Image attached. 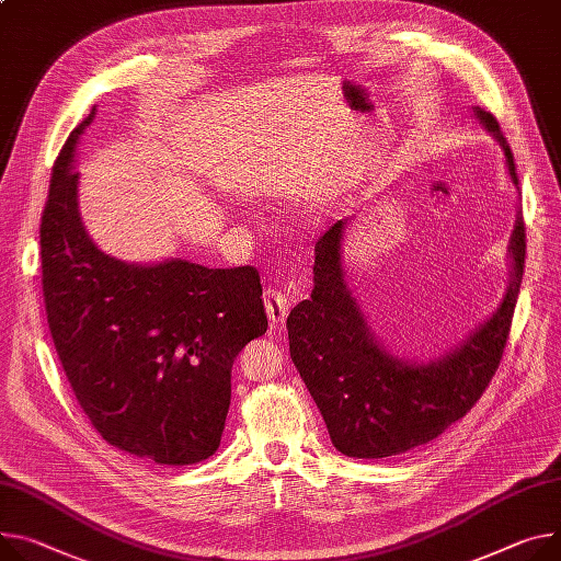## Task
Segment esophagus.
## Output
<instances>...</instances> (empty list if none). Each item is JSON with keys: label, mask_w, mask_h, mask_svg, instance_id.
Instances as JSON below:
<instances>
[{"label": "esophagus", "mask_w": 561, "mask_h": 561, "mask_svg": "<svg viewBox=\"0 0 561 561\" xmlns=\"http://www.w3.org/2000/svg\"><path fill=\"white\" fill-rule=\"evenodd\" d=\"M289 308H291V300L285 291L274 289V287L265 289V310H267L272 325H283L289 314Z\"/></svg>", "instance_id": "esophagus-1"}]
</instances>
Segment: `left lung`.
Returning <instances> with one entry per match:
<instances>
[{
  "mask_svg": "<svg viewBox=\"0 0 561 561\" xmlns=\"http://www.w3.org/2000/svg\"><path fill=\"white\" fill-rule=\"evenodd\" d=\"M505 154L519 188L512 150L496 118L473 107ZM346 220L332 225L314 247L312 296L287 317L289 355L314 398L332 445L351 458H389L426 445L458 422L490 386L510 336L526 267L522 210L510 240L512 278L496 308L456 351L428 364H411L386 351L343 280L341 240Z\"/></svg>",
  "mask_w": 561,
  "mask_h": 561,
  "instance_id": "8db88e82",
  "label": "left lung"
}]
</instances>
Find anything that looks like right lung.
<instances>
[{"label":"right lung","mask_w":561,"mask_h":561,"mask_svg":"<svg viewBox=\"0 0 561 561\" xmlns=\"http://www.w3.org/2000/svg\"><path fill=\"white\" fill-rule=\"evenodd\" d=\"M96 107L65 141L39 227L42 294L71 391L105 443L157 465L220 447L231 368L267 332L255 267L133 265L103 253L78 213L73 157Z\"/></svg>","instance_id":"right-lung-1"}]
</instances>
